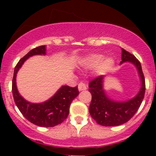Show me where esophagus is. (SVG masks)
Here are the masks:
<instances>
[{"instance_id": "34e87169", "label": "esophagus", "mask_w": 156, "mask_h": 156, "mask_svg": "<svg viewBox=\"0 0 156 156\" xmlns=\"http://www.w3.org/2000/svg\"><path fill=\"white\" fill-rule=\"evenodd\" d=\"M78 90H79V91L85 90L87 89V86H86V84L83 82H80L79 84H78Z\"/></svg>"}]
</instances>
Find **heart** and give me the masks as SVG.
<instances>
[{"label":"heart","mask_w":156,"mask_h":156,"mask_svg":"<svg viewBox=\"0 0 156 156\" xmlns=\"http://www.w3.org/2000/svg\"><path fill=\"white\" fill-rule=\"evenodd\" d=\"M85 66L88 68H97V73L100 75H106L114 66V59L112 58H106L100 54H94L87 57L85 60Z\"/></svg>","instance_id":"obj_1"}]
</instances>
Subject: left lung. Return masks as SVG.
Instances as JSON below:
<instances>
[{
	"label": "left lung",
	"mask_w": 156,
	"mask_h": 156,
	"mask_svg": "<svg viewBox=\"0 0 156 156\" xmlns=\"http://www.w3.org/2000/svg\"><path fill=\"white\" fill-rule=\"evenodd\" d=\"M131 62L135 66L140 78L141 87L133 98L125 102H118L108 98L103 90L104 76L97 77L89 83V91L92 95L89 112L97 124L103 126H119L126 123L135 115L144 98L146 90L145 78L140 61L122 48V61Z\"/></svg>",
	"instance_id": "8db88e82"
}]
</instances>
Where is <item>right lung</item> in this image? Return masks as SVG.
Instances as JSON below:
<instances>
[{"label": "right lung", "instance_id": "1", "mask_svg": "<svg viewBox=\"0 0 156 156\" xmlns=\"http://www.w3.org/2000/svg\"><path fill=\"white\" fill-rule=\"evenodd\" d=\"M46 54L45 45L30 50L18 62L14 69L12 91L14 101L23 115L34 125L40 127H54L67 119L72 100L78 95V87L62 86L50 99L41 103H32L25 100L16 87V78L19 69L25 61L34 55Z\"/></svg>", "mask_w": 156, "mask_h": 156}]
</instances>
